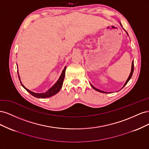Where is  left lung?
Segmentation results:
<instances>
[{
	"label": "left lung",
	"mask_w": 149,
	"mask_h": 149,
	"mask_svg": "<svg viewBox=\"0 0 149 149\" xmlns=\"http://www.w3.org/2000/svg\"><path fill=\"white\" fill-rule=\"evenodd\" d=\"M122 26V25H121ZM134 61H132V68H131V72H130V75H129V78H128V79H127V81H126V82H125V83L124 84V86H123V88L127 84V83H128V81H129L130 79V78H131V77H132V74H133V72H134ZM91 86H92V88H93V89H94L95 90H96L97 91H99V92H101V93H107L106 92H104V91H101V90H100V89H97V88H94L93 85H91Z\"/></svg>",
	"instance_id": "obj_1"
}]
</instances>
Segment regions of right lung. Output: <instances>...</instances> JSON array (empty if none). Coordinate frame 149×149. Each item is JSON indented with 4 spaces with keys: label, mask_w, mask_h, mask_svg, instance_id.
Returning a JSON list of instances; mask_svg holds the SVG:
<instances>
[{
    "label": "right lung",
    "mask_w": 149,
    "mask_h": 149,
    "mask_svg": "<svg viewBox=\"0 0 149 149\" xmlns=\"http://www.w3.org/2000/svg\"><path fill=\"white\" fill-rule=\"evenodd\" d=\"M65 71H66V66L65 67L64 70H63L62 73H61V76H60L59 79H58V80L57 81V82L55 84H54L50 89H49L46 93H36L30 91V90H29L28 89H26L24 86L22 84V83L20 81L19 75V78L20 81L21 83V84L22 86H23L26 90V91H27L30 94H31L33 96H34L35 97H37V98H46V97H52V96L55 95L56 93H58L60 91V90L61 89V88L62 87L63 83V80H64L65 76Z\"/></svg>",
    "instance_id": "obj_1"
}]
</instances>
